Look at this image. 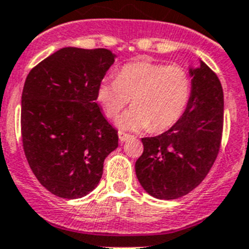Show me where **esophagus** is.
<instances>
[{
	"mask_svg": "<svg viewBox=\"0 0 249 249\" xmlns=\"http://www.w3.org/2000/svg\"><path fill=\"white\" fill-rule=\"evenodd\" d=\"M130 138H133V135L128 134V133H124V131H119V139H120L121 143H124V142H126Z\"/></svg>",
	"mask_w": 249,
	"mask_h": 249,
	"instance_id": "esophagus-1",
	"label": "esophagus"
}]
</instances>
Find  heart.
<instances>
[{
  "label": "heart",
  "instance_id": "1",
  "mask_svg": "<svg viewBox=\"0 0 249 249\" xmlns=\"http://www.w3.org/2000/svg\"><path fill=\"white\" fill-rule=\"evenodd\" d=\"M190 97L191 77L182 66L149 60L125 64L116 79H102L96 92L110 119L116 118L131 100L133 108L118 120L120 128L130 130H166L182 116Z\"/></svg>",
  "mask_w": 249,
  "mask_h": 249
}]
</instances>
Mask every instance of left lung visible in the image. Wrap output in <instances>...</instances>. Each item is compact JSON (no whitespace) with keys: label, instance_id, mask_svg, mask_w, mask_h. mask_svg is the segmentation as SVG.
Returning <instances> with one entry per match:
<instances>
[{"label":"left lung","instance_id":"obj_1","mask_svg":"<svg viewBox=\"0 0 249 249\" xmlns=\"http://www.w3.org/2000/svg\"><path fill=\"white\" fill-rule=\"evenodd\" d=\"M191 97L176 124L157 137L142 138L135 162L142 187L156 199L187 195L202 182L220 149L224 95L218 76L202 60L190 70Z\"/></svg>","mask_w":249,"mask_h":249}]
</instances>
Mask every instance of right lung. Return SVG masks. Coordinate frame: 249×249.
Here are the masks:
<instances>
[{"instance_id":"obj_1","label":"right lung","mask_w":249,"mask_h":249,"mask_svg":"<svg viewBox=\"0 0 249 249\" xmlns=\"http://www.w3.org/2000/svg\"><path fill=\"white\" fill-rule=\"evenodd\" d=\"M115 55L107 49L62 48L35 66L21 96L22 147L41 185L79 199L99 185L104 160L118 148V130L96 102Z\"/></svg>"}]
</instances>
